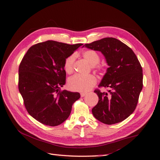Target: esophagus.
Instances as JSON below:
<instances>
[{
    "instance_id": "1",
    "label": "esophagus",
    "mask_w": 160,
    "mask_h": 160,
    "mask_svg": "<svg viewBox=\"0 0 160 160\" xmlns=\"http://www.w3.org/2000/svg\"><path fill=\"white\" fill-rule=\"evenodd\" d=\"M86 95H87V93H81V97H82V98L85 96Z\"/></svg>"
}]
</instances>
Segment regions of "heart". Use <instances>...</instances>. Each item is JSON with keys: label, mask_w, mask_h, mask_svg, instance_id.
Segmentation results:
<instances>
[{"label": "heart", "mask_w": 160, "mask_h": 160, "mask_svg": "<svg viewBox=\"0 0 160 160\" xmlns=\"http://www.w3.org/2000/svg\"><path fill=\"white\" fill-rule=\"evenodd\" d=\"M83 57L91 65L92 69L96 71H101L103 67L99 64L100 56L95 51L86 50L83 52ZM76 59L75 54L69 55L64 61L63 68L67 74H71L74 70V64ZM97 83V78L93 75L82 76L75 75L68 81V88L74 91L87 92L89 91Z\"/></svg>", "instance_id": "1"}]
</instances>
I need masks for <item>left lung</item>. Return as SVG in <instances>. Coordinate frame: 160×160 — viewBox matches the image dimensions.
<instances>
[{
	"mask_svg": "<svg viewBox=\"0 0 160 160\" xmlns=\"http://www.w3.org/2000/svg\"><path fill=\"white\" fill-rule=\"evenodd\" d=\"M103 53L109 67L99 85L109 93L94 91L99 101L92 113L105 124L118 123L127 119L137 107L143 88V71L132 49L117 38L107 37L85 44Z\"/></svg>",
	"mask_w": 160,
	"mask_h": 160,
	"instance_id": "left-lung-1",
	"label": "left lung"
}]
</instances>
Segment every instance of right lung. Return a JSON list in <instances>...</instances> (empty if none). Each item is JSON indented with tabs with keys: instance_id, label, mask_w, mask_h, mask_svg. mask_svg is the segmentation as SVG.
Instances as JSON below:
<instances>
[{
	"instance_id": "1",
	"label": "right lung",
	"mask_w": 160,
	"mask_h": 160,
	"mask_svg": "<svg viewBox=\"0 0 160 160\" xmlns=\"http://www.w3.org/2000/svg\"><path fill=\"white\" fill-rule=\"evenodd\" d=\"M82 45L47 41L32 45L24 55L18 67V90L28 113L40 123L61 124L80 98L79 93L61 88L66 80L64 61Z\"/></svg>"
}]
</instances>
